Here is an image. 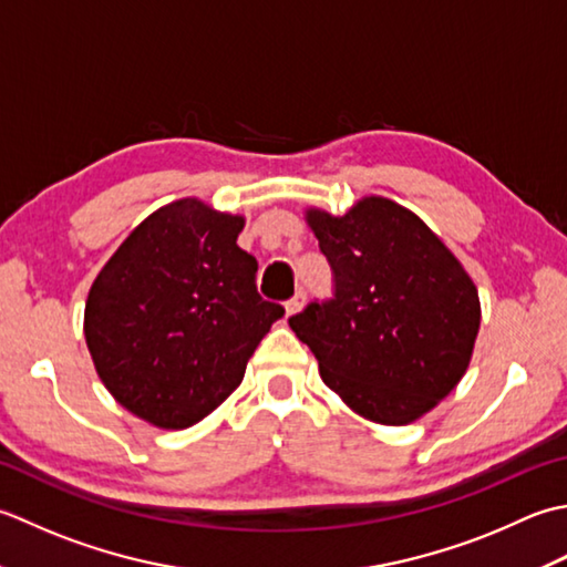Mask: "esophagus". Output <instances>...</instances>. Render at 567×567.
I'll list each match as a JSON object with an SVG mask.
<instances>
[{
    "mask_svg": "<svg viewBox=\"0 0 567 567\" xmlns=\"http://www.w3.org/2000/svg\"><path fill=\"white\" fill-rule=\"evenodd\" d=\"M306 306V293L303 291H298L291 300H288L286 303V316L291 318V316H296V313H300V308Z\"/></svg>",
    "mask_w": 567,
    "mask_h": 567,
    "instance_id": "1",
    "label": "esophagus"
}]
</instances>
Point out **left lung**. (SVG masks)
Masks as SVG:
<instances>
[{"label":"left lung","instance_id":"obj_1","mask_svg":"<svg viewBox=\"0 0 567 567\" xmlns=\"http://www.w3.org/2000/svg\"><path fill=\"white\" fill-rule=\"evenodd\" d=\"M306 223L334 298L288 326L344 406L379 425L419 421L467 372L482 320L475 281L419 215L381 195L344 215L306 207Z\"/></svg>","mask_w":567,"mask_h":567}]
</instances>
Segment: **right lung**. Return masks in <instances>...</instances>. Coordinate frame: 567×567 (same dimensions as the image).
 I'll return each instance as SVG.
<instances>
[{
    "instance_id": "right-lung-1",
    "label": "right lung",
    "mask_w": 567,
    "mask_h": 567,
    "mask_svg": "<svg viewBox=\"0 0 567 567\" xmlns=\"http://www.w3.org/2000/svg\"><path fill=\"white\" fill-rule=\"evenodd\" d=\"M241 229V215L173 200L132 229L90 286L83 330L95 372L156 429L183 431L213 413L284 316L257 293Z\"/></svg>"
}]
</instances>
